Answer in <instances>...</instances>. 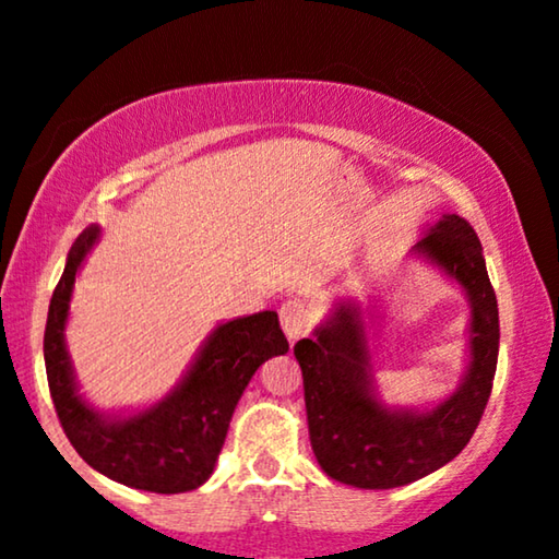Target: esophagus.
Instances as JSON below:
<instances>
[{"mask_svg": "<svg viewBox=\"0 0 559 559\" xmlns=\"http://www.w3.org/2000/svg\"><path fill=\"white\" fill-rule=\"evenodd\" d=\"M281 326H284L286 337L288 340H299L301 334L309 332V324H311V314H309V304L304 299H288L281 304Z\"/></svg>", "mask_w": 559, "mask_h": 559, "instance_id": "34e87169", "label": "esophagus"}]
</instances>
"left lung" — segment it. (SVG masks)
<instances>
[{"instance_id": "1", "label": "left lung", "mask_w": 559, "mask_h": 559, "mask_svg": "<svg viewBox=\"0 0 559 559\" xmlns=\"http://www.w3.org/2000/svg\"><path fill=\"white\" fill-rule=\"evenodd\" d=\"M414 250L455 278L471 299V366L450 399L429 412L385 408L376 399L355 304H340L314 340L294 345L317 463L355 488H399L448 465L471 442L493 389L501 332L478 235L467 219L444 214Z\"/></svg>"}]
</instances>
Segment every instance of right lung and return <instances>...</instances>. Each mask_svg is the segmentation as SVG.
Instances as JSON below:
<instances>
[{
  "label": "right lung",
  "instance_id": "1",
  "mask_svg": "<svg viewBox=\"0 0 559 559\" xmlns=\"http://www.w3.org/2000/svg\"><path fill=\"white\" fill-rule=\"evenodd\" d=\"M96 237L99 227H88L73 242L48 307L43 355L56 414L73 450L107 478L151 493L193 490L214 471L245 385L267 357L288 353L278 314L258 311L219 324L166 399L109 419L79 396L63 342L73 281Z\"/></svg>",
  "mask_w": 559,
  "mask_h": 559
}]
</instances>
